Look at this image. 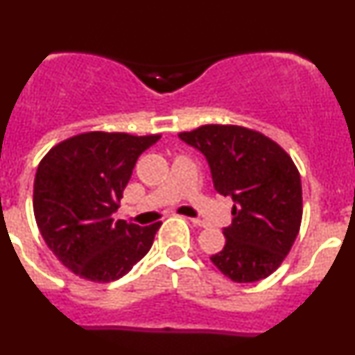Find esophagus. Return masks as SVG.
<instances>
[{
    "label": "esophagus",
    "mask_w": 355,
    "mask_h": 355,
    "mask_svg": "<svg viewBox=\"0 0 355 355\" xmlns=\"http://www.w3.org/2000/svg\"><path fill=\"white\" fill-rule=\"evenodd\" d=\"M190 223H192V225H196V226H199V227H207L209 226L206 221H202V219H197V218L190 219Z\"/></svg>",
    "instance_id": "34e87169"
}]
</instances>
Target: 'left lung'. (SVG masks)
<instances>
[{"instance_id": "left-lung-1", "label": "left lung", "mask_w": 355, "mask_h": 355, "mask_svg": "<svg viewBox=\"0 0 355 355\" xmlns=\"http://www.w3.org/2000/svg\"><path fill=\"white\" fill-rule=\"evenodd\" d=\"M207 158L214 189L234 200L226 245L211 257L233 282H257L284 262L300 233L303 189L293 158L255 129L206 124L178 134Z\"/></svg>"}]
</instances>
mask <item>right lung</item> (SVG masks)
<instances>
[{
    "instance_id": "obj_1",
    "label": "right lung",
    "mask_w": 355,
    "mask_h": 355,
    "mask_svg": "<svg viewBox=\"0 0 355 355\" xmlns=\"http://www.w3.org/2000/svg\"><path fill=\"white\" fill-rule=\"evenodd\" d=\"M162 134L89 130L61 141L40 159L33 216L59 262L92 282L121 279L151 248L162 221H114L122 192L143 151Z\"/></svg>"
}]
</instances>
